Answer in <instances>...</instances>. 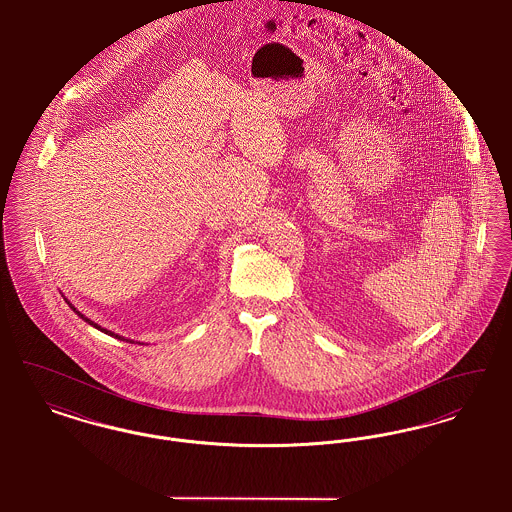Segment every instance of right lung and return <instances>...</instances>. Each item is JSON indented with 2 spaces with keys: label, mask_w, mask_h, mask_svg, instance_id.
I'll use <instances>...</instances> for the list:
<instances>
[{
  "label": "right lung",
  "mask_w": 512,
  "mask_h": 512,
  "mask_svg": "<svg viewBox=\"0 0 512 512\" xmlns=\"http://www.w3.org/2000/svg\"><path fill=\"white\" fill-rule=\"evenodd\" d=\"M65 301H67V303H69V307H71V309H73L74 313H76V315H78V317L82 318V320H84V322H88V324H90V326H94V328H98V330H101V332H105V334H107V336H113V338H117V340H126V338H122V336H119V334H115V332H111V330H105V328H101V326H99V324H96V322H94V320H90V318L84 317V315H82V313H80V311H76V309H74V305H73V303H71V301H69V299H65ZM126 341H128V340H126Z\"/></svg>",
  "instance_id": "add662e5"
}]
</instances>
